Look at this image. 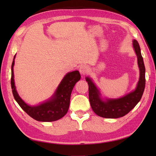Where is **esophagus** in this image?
Returning a JSON list of instances; mask_svg holds the SVG:
<instances>
[{
    "label": "esophagus",
    "mask_w": 156,
    "mask_h": 156,
    "mask_svg": "<svg viewBox=\"0 0 156 156\" xmlns=\"http://www.w3.org/2000/svg\"><path fill=\"white\" fill-rule=\"evenodd\" d=\"M79 71H80V73L82 75H85L87 74L88 72V66H85V65H82L81 66L80 68H79Z\"/></svg>",
    "instance_id": "esophagus-1"
}]
</instances>
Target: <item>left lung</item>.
Segmentation results:
<instances>
[{"label": "left lung", "mask_w": 156, "mask_h": 156, "mask_svg": "<svg viewBox=\"0 0 156 156\" xmlns=\"http://www.w3.org/2000/svg\"><path fill=\"white\" fill-rule=\"evenodd\" d=\"M133 47L137 58L140 78L135 90L118 98H102L99 89L89 77L86 78L88 84V94L92 109L99 117L107 119L122 117L137 105L143 95L145 86V68L138 42L133 39Z\"/></svg>", "instance_id": "obj_1"}]
</instances>
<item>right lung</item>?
<instances>
[{
  "label": "right lung",
  "instance_id": "right-lung-1",
  "mask_svg": "<svg viewBox=\"0 0 156 156\" xmlns=\"http://www.w3.org/2000/svg\"><path fill=\"white\" fill-rule=\"evenodd\" d=\"M15 56L16 54L11 66V83L12 94L20 107L31 117L38 121L51 122L62 118L68 111L73 88L76 82L80 80V72L76 70L67 73L50 98L37 105L31 106L24 102L16 90L13 72Z\"/></svg>",
  "mask_w": 156,
  "mask_h": 156
}]
</instances>
